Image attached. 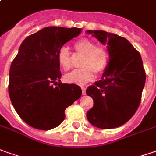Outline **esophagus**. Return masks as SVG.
I'll return each mask as SVG.
<instances>
[{
	"mask_svg": "<svg viewBox=\"0 0 156 156\" xmlns=\"http://www.w3.org/2000/svg\"><path fill=\"white\" fill-rule=\"evenodd\" d=\"M81 90H82V95H85L86 94V88L85 87H81Z\"/></svg>",
	"mask_w": 156,
	"mask_h": 156,
	"instance_id": "esophagus-1",
	"label": "esophagus"
}]
</instances>
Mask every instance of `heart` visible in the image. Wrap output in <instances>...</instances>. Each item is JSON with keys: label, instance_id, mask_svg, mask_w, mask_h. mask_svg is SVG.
Returning <instances> with one entry per match:
<instances>
[{"label": "heart", "instance_id": "1", "mask_svg": "<svg viewBox=\"0 0 156 156\" xmlns=\"http://www.w3.org/2000/svg\"><path fill=\"white\" fill-rule=\"evenodd\" d=\"M75 56L82 57L80 61L81 68L73 70L64 76L67 83L82 86L93 79L94 72L100 75L109 65V54L108 50L87 38L77 41L74 44ZM58 62L64 70H69L74 64V56L67 47H62L58 51Z\"/></svg>", "mask_w": 156, "mask_h": 156}]
</instances>
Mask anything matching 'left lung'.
Returning <instances> with one entry per match:
<instances>
[{
  "label": "left lung",
  "instance_id": "8db88e82",
  "mask_svg": "<svg viewBox=\"0 0 156 156\" xmlns=\"http://www.w3.org/2000/svg\"><path fill=\"white\" fill-rule=\"evenodd\" d=\"M87 32L107 44L109 54L101 80L86 91L93 99L87 117L98 128H115L129 121L140 105L146 80L141 55L124 37L103 30Z\"/></svg>",
  "mask_w": 156,
  "mask_h": 156
}]
</instances>
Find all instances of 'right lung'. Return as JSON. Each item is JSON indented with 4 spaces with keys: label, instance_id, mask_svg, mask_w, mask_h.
Listing matches in <instances>:
<instances>
[{
    "label": "right lung",
    "instance_id": "1",
    "mask_svg": "<svg viewBox=\"0 0 156 156\" xmlns=\"http://www.w3.org/2000/svg\"><path fill=\"white\" fill-rule=\"evenodd\" d=\"M80 30L75 27L44 28L24 39L11 64L12 104L23 121L34 128L47 131L58 126L66 108L81 96L79 86L60 82L58 62V50Z\"/></svg>",
    "mask_w": 156,
    "mask_h": 156
}]
</instances>
